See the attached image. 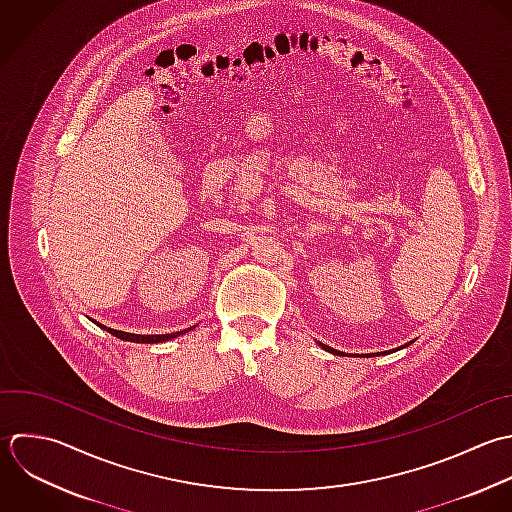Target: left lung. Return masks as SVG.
Returning a JSON list of instances; mask_svg holds the SVG:
<instances>
[{"mask_svg":"<svg viewBox=\"0 0 512 512\" xmlns=\"http://www.w3.org/2000/svg\"><path fill=\"white\" fill-rule=\"evenodd\" d=\"M317 345H319L321 349L333 353V355H345V353H341V351H337V349H333V347H329V345H325V343H319V341H317ZM403 347H409V345H403ZM373 355H375V353H373ZM367 357H371V355H367Z\"/></svg>","mask_w":512,"mask_h":512,"instance_id":"obj_1","label":"left lung"}]
</instances>
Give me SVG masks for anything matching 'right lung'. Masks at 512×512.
Listing matches in <instances>:
<instances>
[{"mask_svg": "<svg viewBox=\"0 0 512 512\" xmlns=\"http://www.w3.org/2000/svg\"><path fill=\"white\" fill-rule=\"evenodd\" d=\"M101 329H105L107 333H111V335H115L117 339H123V341H131V343H163V341H169V339H175V337H179V335H183V333H187V331H191L193 327H189V329H185V331H177V333H167V335H135V333H125V331H117V329H109V327H105V325H101V323H97Z\"/></svg>", "mask_w": 512, "mask_h": 512, "instance_id": "obj_1", "label": "right lung"}]
</instances>
